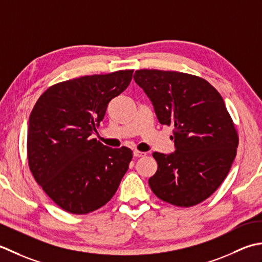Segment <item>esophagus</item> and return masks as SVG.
<instances>
[{
  "instance_id": "obj_1",
  "label": "esophagus",
  "mask_w": 262,
  "mask_h": 262,
  "mask_svg": "<svg viewBox=\"0 0 262 262\" xmlns=\"http://www.w3.org/2000/svg\"><path fill=\"white\" fill-rule=\"evenodd\" d=\"M146 155L147 154L145 151H139V150L133 151V156H135V157H145Z\"/></svg>"
}]
</instances>
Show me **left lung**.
Here are the masks:
<instances>
[{
    "instance_id": "obj_1",
    "label": "left lung",
    "mask_w": 262,
    "mask_h": 262,
    "mask_svg": "<svg viewBox=\"0 0 262 262\" xmlns=\"http://www.w3.org/2000/svg\"><path fill=\"white\" fill-rule=\"evenodd\" d=\"M136 83L152 103L159 123L173 125L175 151L154 152L149 185L159 199L191 207L215 192L236 156L237 132L221 94L192 74L137 70Z\"/></svg>"
}]
</instances>
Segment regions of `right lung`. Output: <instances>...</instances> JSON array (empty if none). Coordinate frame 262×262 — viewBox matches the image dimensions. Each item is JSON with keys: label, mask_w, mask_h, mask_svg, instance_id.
Listing matches in <instances>:
<instances>
[{"label": "right lung", "mask_w": 262, "mask_h": 262, "mask_svg": "<svg viewBox=\"0 0 262 262\" xmlns=\"http://www.w3.org/2000/svg\"><path fill=\"white\" fill-rule=\"evenodd\" d=\"M133 70L94 74L50 87L28 122L29 168L45 193L68 212L97 210L112 199L132 150L93 139L110 101L129 86Z\"/></svg>", "instance_id": "add662e5"}]
</instances>
